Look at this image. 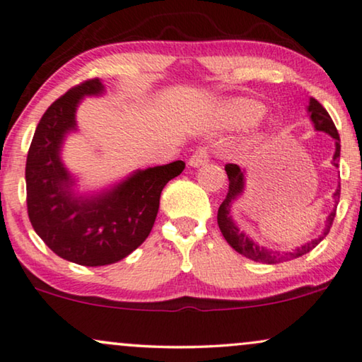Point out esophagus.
Returning a JSON list of instances; mask_svg holds the SVG:
<instances>
[{"mask_svg": "<svg viewBox=\"0 0 362 362\" xmlns=\"http://www.w3.org/2000/svg\"><path fill=\"white\" fill-rule=\"evenodd\" d=\"M209 161V153L206 148H199L194 151V155L191 156L189 160H187V165L192 166V168H199V166H204L207 165Z\"/></svg>", "mask_w": 362, "mask_h": 362, "instance_id": "esophagus-1", "label": "esophagus"}]
</instances>
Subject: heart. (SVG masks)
I'll return each instance as SVG.
<instances>
[{
    "instance_id": "1",
    "label": "heart",
    "mask_w": 362,
    "mask_h": 362,
    "mask_svg": "<svg viewBox=\"0 0 362 362\" xmlns=\"http://www.w3.org/2000/svg\"><path fill=\"white\" fill-rule=\"evenodd\" d=\"M264 112L266 107L263 103L250 98H237L225 104L222 117L225 125H228V127L246 129L250 127V125L258 122V120L264 116ZM261 139H263V135L258 132L255 135L253 142H259Z\"/></svg>"
}]
</instances>
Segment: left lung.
I'll use <instances>...</instances> for the list:
<instances>
[{"label": "left lung", "instance_id": "1", "mask_svg": "<svg viewBox=\"0 0 362 362\" xmlns=\"http://www.w3.org/2000/svg\"><path fill=\"white\" fill-rule=\"evenodd\" d=\"M307 112L313 124V129H315L317 132H325V134H328L332 139H334L333 165L338 166L341 145H339V135H338L337 127H334L332 117H329L327 109H325L322 104L313 98L308 99ZM225 171H227V176H228V192H227V197L223 199V202L220 204V207H218L217 223H218L220 232H222V235H223V238L227 240V243L232 246L237 253L243 255V256H246V258H250L253 261H259V263L276 264V263H281V261H291L294 258H298V256L308 253V251L315 248V246L328 235L329 228H332L334 216H337V204L339 201V191H341L339 182H338L337 191L333 192L334 207H333V211L328 214L327 222H325V228H323V232L318 235V238H313L312 242H308L302 246H297V248L292 251H282L281 253V251H272V250L264 248V246H259L258 243L253 242V238H250L248 235H246L243 230H240L238 225L235 223L233 216H232V206L238 201L240 197L243 196L245 182H246V177H245L246 171H245V168H240V166L235 163L225 165Z\"/></svg>", "mask_w": 362, "mask_h": 362}]
</instances>
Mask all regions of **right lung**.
<instances>
[{
    "label": "right lung",
    "mask_w": 362,
    "mask_h": 362,
    "mask_svg": "<svg viewBox=\"0 0 362 362\" xmlns=\"http://www.w3.org/2000/svg\"><path fill=\"white\" fill-rule=\"evenodd\" d=\"M104 91L94 78L57 99L37 124L25 161L28 214L35 233L60 258L81 266L117 263L137 250L151 232L166 182L185 170L177 160L130 173L103 191L78 192L62 148L66 135L78 130L81 99Z\"/></svg>",
    "instance_id": "right-lung-1"
}]
</instances>
